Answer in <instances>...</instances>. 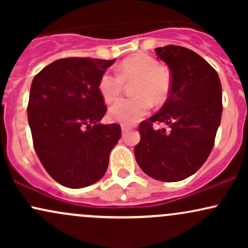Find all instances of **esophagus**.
Here are the masks:
<instances>
[{"label":"esophagus","instance_id":"1","mask_svg":"<svg viewBox=\"0 0 248 248\" xmlns=\"http://www.w3.org/2000/svg\"><path fill=\"white\" fill-rule=\"evenodd\" d=\"M130 129V127H128V126H124H124H121V130H122V133H127L128 132V130H129Z\"/></svg>","mask_w":248,"mask_h":248}]
</instances>
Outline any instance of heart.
I'll list each match as a JSON object with an SVG mask.
<instances>
[{
	"label": "heart",
	"instance_id": "obj_1",
	"mask_svg": "<svg viewBox=\"0 0 248 248\" xmlns=\"http://www.w3.org/2000/svg\"><path fill=\"white\" fill-rule=\"evenodd\" d=\"M135 98L121 99L108 112V118L122 124H133L149 112L152 101L161 104L167 99L171 86L170 73L153 57L135 55L119 65L118 75L105 72L99 80L98 90L105 102L110 104L120 96L124 82H133Z\"/></svg>",
	"mask_w": 248,
	"mask_h": 248
}]
</instances>
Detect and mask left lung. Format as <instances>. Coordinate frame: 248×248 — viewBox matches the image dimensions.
Returning a JSON list of instances; mask_svg holds the SVG:
<instances>
[{
    "label": "left lung",
    "mask_w": 248,
    "mask_h": 248,
    "mask_svg": "<svg viewBox=\"0 0 248 248\" xmlns=\"http://www.w3.org/2000/svg\"><path fill=\"white\" fill-rule=\"evenodd\" d=\"M170 69L171 86L156 114L141 122V140L134 148L138 164L150 177L178 182L204 164L215 144L223 102L218 73L192 50L176 45L156 49ZM155 122L170 132L153 129Z\"/></svg>",
    "instance_id": "8db88e82"
}]
</instances>
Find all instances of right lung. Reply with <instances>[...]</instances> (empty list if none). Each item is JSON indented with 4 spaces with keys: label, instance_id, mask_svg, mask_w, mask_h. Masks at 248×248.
<instances>
[{
    "label": "right lung",
    "instance_id": "obj_1",
    "mask_svg": "<svg viewBox=\"0 0 248 248\" xmlns=\"http://www.w3.org/2000/svg\"><path fill=\"white\" fill-rule=\"evenodd\" d=\"M114 62L58 59L33 78L28 104L33 147L45 170L62 186L79 189L101 179L120 140L119 124H100L107 107L99 80Z\"/></svg>",
    "mask_w": 248,
    "mask_h": 248
}]
</instances>
